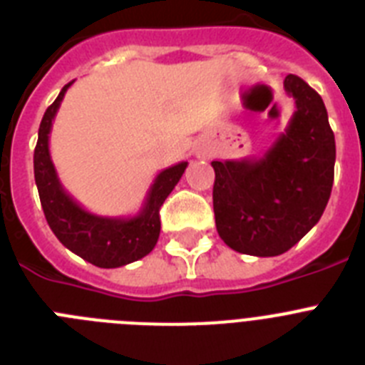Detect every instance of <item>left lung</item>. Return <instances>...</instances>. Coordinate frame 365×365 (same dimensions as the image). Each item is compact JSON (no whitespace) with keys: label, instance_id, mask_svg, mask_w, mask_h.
<instances>
[{"label":"left lung","instance_id":"obj_1","mask_svg":"<svg viewBox=\"0 0 365 365\" xmlns=\"http://www.w3.org/2000/svg\"><path fill=\"white\" fill-rule=\"evenodd\" d=\"M296 111L261 157L214 160L215 227L232 250L279 256L320 221L331 197L336 144L324 100L296 74L283 82Z\"/></svg>","mask_w":365,"mask_h":365}]
</instances>
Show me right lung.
I'll return each mask as SVG.
<instances>
[{
	"mask_svg": "<svg viewBox=\"0 0 365 365\" xmlns=\"http://www.w3.org/2000/svg\"><path fill=\"white\" fill-rule=\"evenodd\" d=\"M71 83L73 82L63 86L58 98L41 118L34 150V180L45 219L60 243L100 269H117L148 256L153 250L160 234V206L175 188L188 163L182 160L173 164L155 177L137 215L104 217L87 212L66 192L49 153L53 120Z\"/></svg>",
	"mask_w": 365,
	"mask_h": 365,
	"instance_id": "obj_1",
	"label": "right lung"
}]
</instances>
